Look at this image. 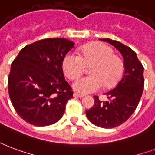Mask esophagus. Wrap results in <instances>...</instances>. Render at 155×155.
Listing matches in <instances>:
<instances>
[{
	"mask_svg": "<svg viewBox=\"0 0 155 155\" xmlns=\"http://www.w3.org/2000/svg\"><path fill=\"white\" fill-rule=\"evenodd\" d=\"M74 97H84V95H83V94H80V93H75L74 94Z\"/></svg>",
	"mask_w": 155,
	"mask_h": 155,
	"instance_id": "esophagus-1",
	"label": "esophagus"
}]
</instances>
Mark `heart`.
<instances>
[{"mask_svg": "<svg viewBox=\"0 0 155 155\" xmlns=\"http://www.w3.org/2000/svg\"><path fill=\"white\" fill-rule=\"evenodd\" d=\"M89 65L91 75L73 83V88L79 93H94L102 86L113 88L120 82L124 72L123 59L114 54L111 47L101 42L84 46L80 49V55L68 53L62 60V69L70 80L79 77Z\"/></svg>", "mask_w": 155, "mask_h": 155, "instance_id": "heart-1", "label": "heart"}]
</instances>
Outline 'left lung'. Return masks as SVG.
<instances>
[{
  "label": "left lung",
  "mask_w": 155,
  "mask_h": 155,
  "mask_svg": "<svg viewBox=\"0 0 155 155\" xmlns=\"http://www.w3.org/2000/svg\"><path fill=\"white\" fill-rule=\"evenodd\" d=\"M114 45L124 58V72L115 88L106 93L108 100L101 101L93 96L94 105L86 116L96 126L113 128L127 121L135 111L144 88V67L133 49L117 41L101 39Z\"/></svg>",
  "instance_id": "left-lung-1"
}]
</instances>
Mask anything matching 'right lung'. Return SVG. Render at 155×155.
I'll use <instances>...</instances> for the list:
<instances>
[{
  "mask_svg": "<svg viewBox=\"0 0 155 155\" xmlns=\"http://www.w3.org/2000/svg\"><path fill=\"white\" fill-rule=\"evenodd\" d=\"M65 38H47L26 45L11 63L9 98L18 114L42 127L58 122L73 91L62 71V60L74 47Z\"/></svg>",
  "mask_w": 155,
  "mask_h": 155,
  "instance_id": "obj_1",
  "label": "right lung"
}]
</instances>
